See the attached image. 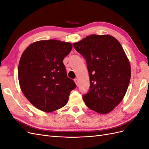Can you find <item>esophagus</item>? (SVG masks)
Returning a JSON list of instances; mask_svg holds the SVG:
<instances>
[{"label": "esophagus", "instance_id": "1", "mask_svg": "<svg viewBox=\"0 0 149 149\" xmlns=\"http://www.w3.org/2000/svg\"><path fill=\"white\" fill-rule=\"evenodd\" d=\"M74 82H75L76 84L78 86V79H77V78H75V79H74Z\"/></svg>", "mask_w": 149, "mask_h": 149}]
</instances>
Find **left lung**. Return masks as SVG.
Wrapping results in <instances>:
<instances>
[{
  "instance_id": "left-lung-1",
  "label": "left lung",
  "mask_w": 149,
  "mask_h": 149,
  "mask_svg": "<svg viewBox=\"0 0 149 149\" xmlns=\"http://www.w3.org/2000/svg\"><path fill=\"white\" fill-rule=\"evenodd\" d=\"M85 59L90 87L86 105L100 114L113 110L123 100L131 76L130 63L118 40L109 35H91L73 43Z\"/></svg>"
}]
</instances>
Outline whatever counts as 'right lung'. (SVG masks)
<instances>
[{"label":"right lung","instance_id":"1","mask_svg":"<svg viewBox=\"0 0 149 149\" xmlns=\"http://www.w3.org/2000/svg\"><path fill=\"white\" fill-rule=\"evenodd\" d=\"M71 43L56 40L31 43L22 53L18 74L22 91L30 103L44 112L65 106L76 85L67 76L64 58Z\"/></svg>","mask_w":149,"mask_h":149}]
</instances>
